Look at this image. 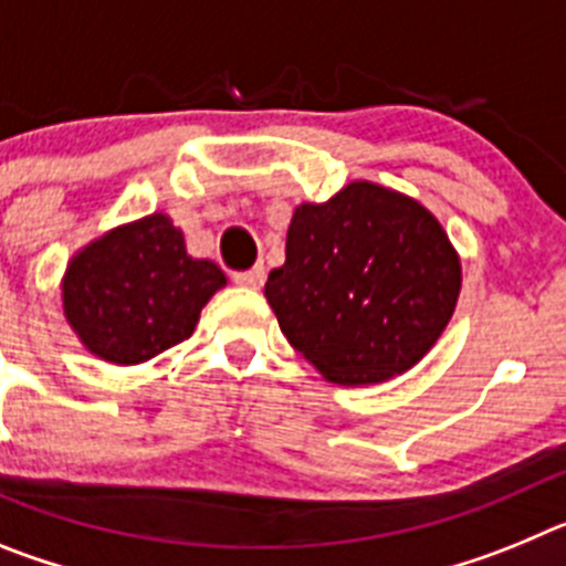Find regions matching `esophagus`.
Segmentation results:
<instances>
[{
    "mask_svg": "<svg viewBox=\"0 0 566 566\" xmlns=\"http://www.w3.org/2000/svg\"><path fill=\"white\" fill-rule=\"evenodd\" d=\"M232 280L238 283V286L260 289V286H263V280H266V269L254 266V269H247V272H234Z\"/></svg>",
    "mask_w": 566,
    "mask_h": 566,
    "instance_id": "obj_1",
    "label": "esophagus"
}]
</instances>
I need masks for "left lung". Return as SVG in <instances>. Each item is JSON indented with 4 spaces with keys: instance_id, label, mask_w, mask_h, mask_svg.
I'll return each mask as SVG.
<instances>
[{
    "instance_id": "8db88e82",
    "label": "left lung",
    "mask_w": 566,
    "mask_h": 566,
    "mask_svg": "<svg viewBox=\"0 0 566 566\" xmlns=\"http://www.w3.org/2000/svg\"><path fill=\"white\" fill-rule=\"evenodd\" d=\"M459 289L462 266L442 223L408 195L354 181L294 209L266 300L328 382L374 385L431 352Z\"/></svg>"
}]
</instances>
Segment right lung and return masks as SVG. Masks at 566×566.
I'll return each instance as SVG.
<instances>
[{"label":"right lung","instance_id":"add662e5","mask_svg":"<svg viewBox=\"0 0 566 566\" xmlns=\"http://www.w3.org/2000/svg\"><path fill=\"white\" fill-rule=\"evenodd\" d=\"M227 274L187 254L184 232L155 212L73 254L62 280L64 317L90 354L138 365L192 337Z\"/></svg>","mask_w":566,"mask_h":566}]
</instances>
